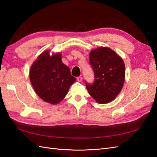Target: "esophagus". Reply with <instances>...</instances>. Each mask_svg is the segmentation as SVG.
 <instances>
[{
    "label": "esophagus",
    "instance_id": "34e87169",
    "mask_svg": "<svg viewBox=\"0 0 157 157\" xmlns=\"http://www.w3.org/2000/svg\"><path fill=\"white\" fill-rule=\"evenodd\" d=\"M77 81L78 82H82V77H77Z\"/></svg>",
    "mask_w": 157,
    "mask_h": 157
}]
</instances>
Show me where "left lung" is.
<instances>
[{
	"instance_id": "left-lung-1",
	"label": "left lung",
	"mask_w": 157,
	"mask_h": 157,
	"mask_svg": "<svg viewBox=\"0 0 157 157\" xmlns=\"http://www.w3.org/2000/svg\"><path fill=\"white\" fill-rule=\"evenodd\" d=\"M94 82H86L89 94L96 101H112L120 93L125 80V65L121 57L109 47H99L90 52Z\"/></svg>"
}]
</instances>
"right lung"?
<instances>
[{"label":"right lung","instance_id":"add662e5","mask_svg":"<svg viewBox=\"0 0 157 157\" xmlns=\"http://www.w3.org/2000/svg\"><path fill=\"white\" fill-rule=\"evenodd\" d=\"M45 50L33 62L29 78L36 94L50 104L59 103L66 96L76 78L71 74L68 66L61 61V53Z\"/></svg>","mask_w":157,"mask_h":157}]
</instances>
